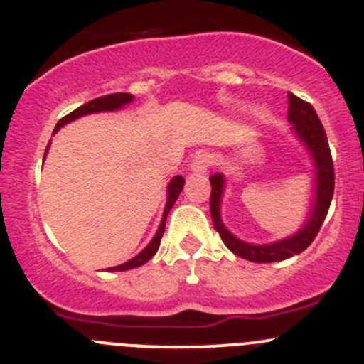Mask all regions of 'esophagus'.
I'll list each match as a JSON object with an SVG mask.
<instances>
[{
	"instance_id": "34e87169",
	"label": "esophagus",
	"mask_w": 364,
	"mask_h": 364,
	"mask_svg": "<svg viewBox=\"0 0 364 364\" xmlns=\"http://www.w3.org/2000/svg\"><path fill=\"white\" fill-rule=\"evenodd\" d=\"M210 167H211V158L204 153L196 154L193 160L190 161V168H192V172H197V174H204Z\"/></svg>"
}]
</instances>
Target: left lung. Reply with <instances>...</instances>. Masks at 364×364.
Masks as SVG:
<instances>
[{"mask_svg":"<svg viewBox=\"0 0 364 364\" xmlns=\"http://www.w3.org/2000/svg\"><path fill=\"white\" fill-rule=\"evenodd\" d=\"M288 121L294 124V133L297 139L304 144L315 165V203L309 213L308 220L304 222L301 229L295 235L288 238L279 240L274 243H264V245H254V243L242 242L236 238L232 232L228 231L220 217V200L224 193V176L220 172L210 176L211 183V197H210V213L213 220L215 229L220 235L222 242L225 243L231 252L243 257L252 263H272V261H283L288 257L301 254L302 250L311 245L313 240L318 235L323 220L329 211L331 200L334 193V165L331 156L329 142H327L326 129L316 115L315 108L306 103L301 97L288 94Z\"/></svg>","mask_w":364,"mask_h":364,"instance_id":"obj_1","label":"left lung"}]
</instances>
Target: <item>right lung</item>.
Returning <instances> with one entry per match:
<instances>
[{"instance_id": "add662e5", "label": "right lung", "mask_w": 364, "mask_h": 364, "mask_svg": "<svg viewBox=\"0 0 364 364\" xmlns=\"http://www.w3.org/2000/svg\"><path fill=\"white\" fill-rule=\"evenodd\" d=\"M133 101V96L132 94H126V92H117V94H108V96H101V97H96V100L88 101V103L81 105L80 108H76L74 112H70L69 115H65L63 119H60L58 124L55 126V132H53V135H55L56 132H58L62 126H65L67 122H73L76 121V119L83 117V115H88V114H97V112H115V110H121L124 105L132 103ZM49 149V144L48 147H46V153H48ZM46 156V154H44ZM183 185H185V179L181 178V176H176V178H172V181L168 183L167 186V204H165V211H164V217H161V222H160V228H158L156 235H154V238L151 240L149 245L146 247V249L142 250L140 254H136L133 259L126 261V263L119 264V267H112L108 268V272H122V270H132V268H136V267H142L144 263H147V261L151 259V257L156 254L158 247H160V242H161V236H164L165 232V220H167V215L168 211L172 210V206H174V203L178 200L179 193H181L183 190Z\"/></svg>"}]
</instances>
